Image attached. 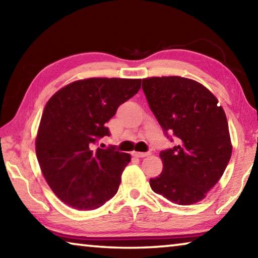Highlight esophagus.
I'll return each mask as SVG.
<instances>
[{"label": "esophagus", "mask_w": 258, "mask_h": 258, "mask_svg": "<svg viewBox=\"0 0 258 258\" xmlns=\"http://www.w3.org/2000/svg\"><path fill=\"white\" fill-rule=\"evenodd\" d=\"M131 155L133 157H138V158H143V157H147L150 155V152H138V151H132Z\"/></svg>", "instance_id": "obj_1"}]
</instances>
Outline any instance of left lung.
Returning <instances> with one entry per match:
<instances>
[{
  "label": "left lung",
  "mask_w": 258,
  "mask_h": 258,
  "mask_svg": "<svg viewBox=\"0 0 258 258\" xmlns=\"http://www.w3.org/2000/svg\"><path fill=\"white\" fill-rule=\"evenodd\" d=\"M151 111L176 138V146L160 151L163 172L150 178L154 192L176 205L203 200L223 175L232 154L225 112L211 91L180 76L142 80Z\"/></svg>",
  "instance_id": "1"
}]
</instances>
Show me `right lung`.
<instances>
[{"instance_id":"1","label":"right lung","mask_w":258,"mask_h":258,"mask_svg":"<svg viewBox=\"0 0 258 258\" xmlns=\"http://www.w3.org/2000/svg\"><path fill=\"white\" fill-rule=\"evenodd\" d=\"M140 87L141 80L93 77L71 83L47 101L35 145L43 175L61 202L92 211L117 194L131 156L94 145L110 135L106 123Z\"/></svg>"}]
</instances>
